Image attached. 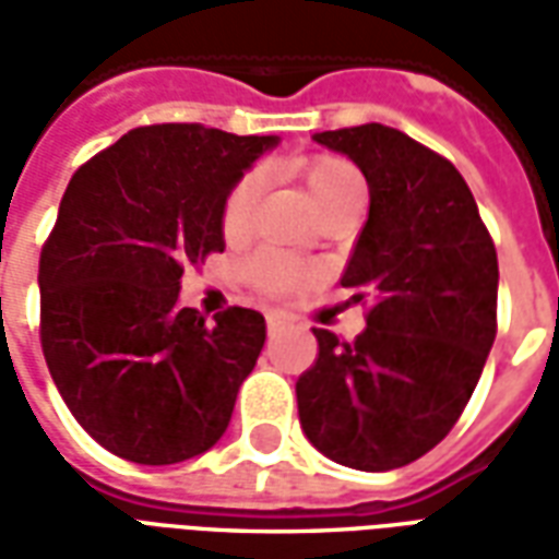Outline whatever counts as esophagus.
Segmentation results:
<instances>
[{
	"mask_svg": "<svg viewBox=\"0 0 559 559\" xmlns=\"http://www.w3.org/2000/svg\"><path fill=\"white\" fill-rule=\"evenodd\" d=\"M284 323H287V317L281 314V311H269V314H266V329H269V332H278V329L284 326Z\"/></svg>",
	"mask_w": 559,
	"mask_h": 559,
	"instance_id": "1",
	"label": "esophagus"
}]
</instances>
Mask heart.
Listing matches in <instances>:
<instances>
[{
	"instance_id": "obj_1",
	"label": "heart",
	"mask_w": 559,
	"mask_h": 559,
	"mask_svg": "<svg viewBox=\"0 0 559 559\" xmlns=\"http://www.w3.org/2000/svg\"><path fill=\"white\" fill-rule=\"evenodd\" d=\"M260 173H248L242 176L236 188L227 197L224 203V212H221V224H224V233L227 236H236L242 233V227L248 224V215H251V206H254L257 194H260ZM305 185H308V194L314 200L317 212L320 209L338 203L344 197L365 194L362 176L356 173L353 164L341 158H317L305 167ZM248 278L254 281L257 287L263 293H287L293 290L299 281L305 278V269L290 260V257L275 254V251H263L257 254L251 263H248Z\"/></svg>"
}]
</instances>
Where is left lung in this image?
<instances>
[{
  "mask_svg": "<svg viewBox=\"0 0 559 559\" xmlns=\"http://www.w3.org/2000/svg\"><path fill=\"white\" fill-rule=\"evenodd\" d=\"M362 170L371 194L344 287L371 296L353 344L314 329L299 377L305 437L344 467L411 464L452 431L497 335V251L452 160L380 122L314 134Z\"/></svg>",
  "mask_w": 559,
  "mask_h": 559,
  "instance_id": "8db88e82",
  "label": "left lung"
}]
</instances>
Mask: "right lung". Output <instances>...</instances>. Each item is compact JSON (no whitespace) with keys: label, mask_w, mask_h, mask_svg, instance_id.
Listing matches in <instances>:
<instances>
[{"label":"right lung","mask_w":559,"mask_h":559,"mask_svg":"<svg viewBox=\"0 0 559 559\" xmlns=\"http://www.w3.org/2000/svg\"><path fill=\"white\" fill-rule=\"evenodd\" d=\"M278 138L203 126L128 131L66 188L41 251V347L74 419L114 455L179 464L230 425L266 320L179 305L182 272L224 251L227 197Z\"/></svg>","instance_id":"1"}]
</instances>
